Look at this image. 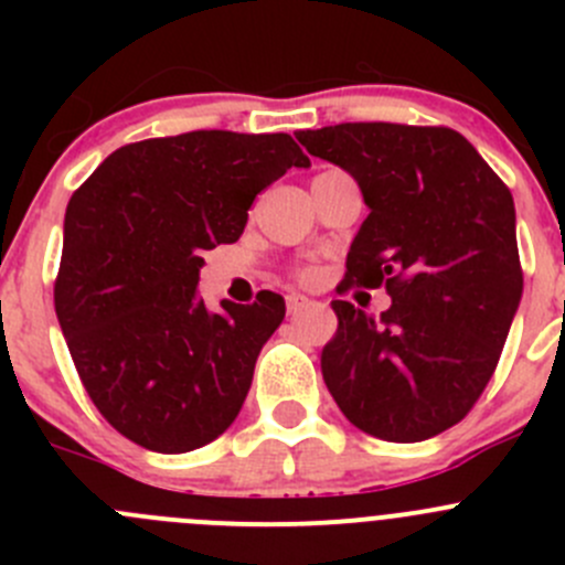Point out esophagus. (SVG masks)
Masks as SVG:
<instances>
[{"label":"esophagus","instance_id":"obj_1","mask_svg":"<svg viewBox=\"0 0 565 565\" xmlns=\"http://www.w3.org/2000/svg\"><path fill=\"white\" fill-rule=\"evenodd\" d=\"M311 303H315V300L306 298V295H298V292L287 295V309H289V315H298V311L309 309Z\"/></svg>","mask_w":565,"mask_h":565}]
</instances>
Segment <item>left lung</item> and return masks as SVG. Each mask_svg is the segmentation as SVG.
Returning a JSON list of instances; mask_svg holds the SVG:
<instances>
[{
  "instance_id": "obj_1",
  "label": "left lung",
  "mask_w": 565,
  "mask_h": 565,
  "mask_svg": "<svg viewBox=\"0 0 565 565\" xmlns=\"http://www.w3.org/2000/svg\"><path fill=\"white\" fill-rule=\"evenodd\" d=\"M298 141L352 174L369 215L344 287H380V317L333 300L322 380L350 424L418 443L459 424L503 352L522 300L511 191L451 128L341 122Z\"/></svg>"
}]
</instances>
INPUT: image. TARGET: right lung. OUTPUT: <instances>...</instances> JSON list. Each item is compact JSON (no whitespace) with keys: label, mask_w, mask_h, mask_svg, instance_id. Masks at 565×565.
Listing matches in <instances>:
<instances>
[{"label":"right lung","mask_w":565,"mask_h":565,"mask_svg":"<svg viewBox=\"0 0 565 565\" xmlns=\"http://www.w3.org/2000/svg\"><path fill=\"white\" fill-rule=\"evenodd\" d=\"M292 167L311 161L289 134L193 130L119 147L67 202L56 319L95 407L136 446L193 451L241 413L287 306L259 292L210 311L199 270Z\"/></svg>","instance_id":"obj_1"}]
</instances>
